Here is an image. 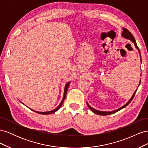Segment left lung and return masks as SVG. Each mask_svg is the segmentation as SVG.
<instances>
[{
    "label": "left lung",
    "mask_w": 148,
    "mask_h": 148,
    "mask_svg": "<svg viewBox=\"0 0 148 148\" xmlns=\"http://www.w3.org/2000/svg\"><path fill=\"white\" fill-rule=\"evenodd\" d=\"M122 36H123L124 38H127V39H130V40H131V41H132L134 44H135V47L138 49L139 53H140V49L138 48V46H137L136 42V40H135V38H134V36L132 35V34L130 32V31H129L127 29L125 28H123V33H122ZM140 55H141V54H140ZM140 83H141V82H140V84H139V86H140ZM136 91H137V89L136 90V91L135 92V93L133 94V96L132 97L130 100V101L127 103L126 104L124 105V106H122V107H120V108H119V109L115 110H114V111H112V112H103V111H99V110H96V109H93L92 107H91L90 106H89V105L88 104V102H86V104H87V106H88L89 108L90 109V110H91V111H92L93 112L95 113V114H96L99 115H110V114H114V113H115V112H118L119 110H121L122 109L124 108V107L127 106L130 104V102L132 101V99H133V97H134V96H135V93H136Z\"/></svg>",
    "instance_id": "obj_1"
}]
</instances>
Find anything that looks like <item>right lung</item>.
I'll list each match as a JSON object with an SVG mask.
<instances>
[{
    "label": "right lung",
    "mask_w": 148,
    "mask_h": 148,
    "mask_svg": "<svg viewBox=\"0 0 148 148\" xmlns=\"http://www.w3.org/2000/svg\"><path fill=\"white\" fill-rule=\"evenodd\" d=\"M69 84H70V83H67L66 84L65 87V89H64V95L63 99H62V102H60V105L58 106L56 109H55L54 110H51V111H49V112H37V111H35V110H32L35 112H37V113L40 114H43V115H48V114H52V113H54L55 112H56L57 110H59L61 107V106H62V104H63V102H64V100L65 99V97H66V92H67V91H68V88H69Z\"/></svg>",
    "instance_id": "obj_1"
}]
</instances>
